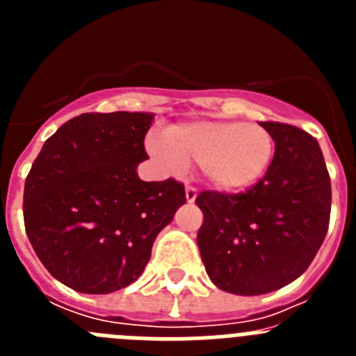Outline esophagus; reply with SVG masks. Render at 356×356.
I'll use <instances>...</instances> for the list:
<instances>
[{
	"mask_svg": "<svg viewBox=\"0 0 356 356\" xmlns=\"http://www.w3.org/2000/svg\"><path fill=\"white\" fill-rule=\"evenodd\" d=\"M185 197H187V203H194L197 197L196 188L191 187V185H187V187H185Z\"/></svg>",
	"mask_w": 356,
	"mask_h": 356,
	"instance_id": "obj_1",
	"label": "esophagus"
}]
</instances>
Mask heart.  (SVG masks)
I'll return each instance as SVG.
<instances>
[{"label":"heart","instance_id":"1","mask_svg":"<svg viewBox=\"0 0 356 356\" xmlns=\"http://www.w3.org/2000/svg\"><path fill=\"white\" fill-rule=\"evenodd\" d=\"M151 155L163 169L184 171L200 163L207 184L221 193L253 187L267 171L275 140L266 128L242 121H193L175 124L163 137H149Z\"/></svg>","mask_w":356,"mask_h":356}]
</instances>
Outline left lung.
I'll return each instance as SVG.
<instances>
[{"mask_svg":"<svg viewBox=\"0 0 356 356\" xmlns=\"http://www.w3.org/2000/svg\"><path fill=\"white\" fill-rule=\"evenodd\" d=\"M275 140L266 176L250 191H205L197 246L207 275L221 291L260 296L300 278L325 241L332 185L319 144L284 122H260Z\"/></svg>","mask_w":356,"mask_h":356,"instance_id":"left-lung-1","label":"left lung"}]
</instances>
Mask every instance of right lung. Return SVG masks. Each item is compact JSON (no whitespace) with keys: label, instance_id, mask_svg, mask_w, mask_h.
<instances>
[{"label":"right lung","instance_id":"obj_1","mask_svg":"<svg viewBox=\"0 0 356 356\" xmlns=\"http://www.w3.org/2000/svg\"><path fill=\"white\" fill-rule=\"evenodd\" d=\"M149 112L81 114L44 143L24 181L26 235L42 266L81 294L128 287L156 235L185 203L184 185L143 181Z\"/></svg>","mask_w":356,"mask_h":356}]
</instances>
